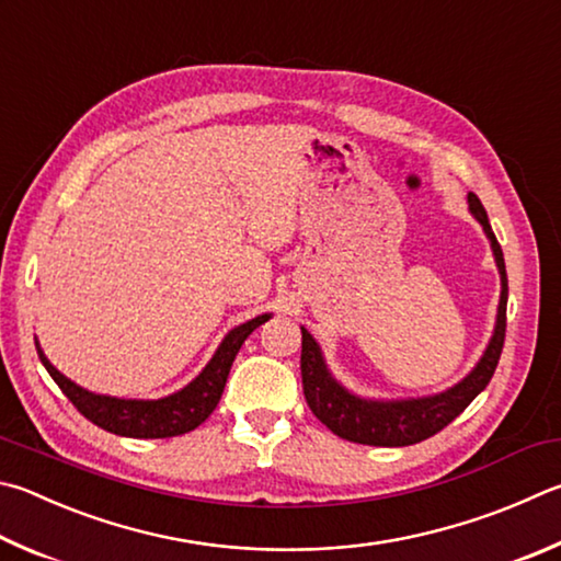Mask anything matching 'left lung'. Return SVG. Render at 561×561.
I'll return each mask as SVG.
<instances>
[{"label":"left lung","mask_w":561,"mask_h":561,"mask_svg":"<svg viewBox=\"0 0 561 561\" xmlns=\"http://www.w3.org/2000/svg\"><path fill=\"white\" fill-rule=\"evenodd\" d=\"M468 206L471 213L481 222L491 248L495 254L497 270H501V307H497V323L495 333L488 348L483 353L481 363L476 365L468 378H463L451 390L434 397H420V400H394V402H373L360 400V397L351 394L348 390L331 378L325 370L323 355L319 351V343L311 339L307 329H301V382H304V397L316 414L329 430L341 436L345 442L368 444V446H410L430 439L444 426H449L458 414H461L468 404H471L478 392L485 390L491 382L493 373L501 360L503 343H505V309H507V274H505V260L503 250L497 245L495 232L488 222L483 203L478 201L476 193H468Z\"/></svg>","instance_id":"obj_1"}]
</instances>
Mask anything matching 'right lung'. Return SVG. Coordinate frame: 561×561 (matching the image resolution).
Listing matches in <instances>:
<instances>
[{"label":"right lung","mask_w":561,"mask_h":561,"mask_svg":"<svg viewBox=\"0 0 561 561\" xmlns=\"http://www.w3.org/2000/svg\"><path fill=\"white\" fill-rule=\"evenodd\" d=\"M270 319V313L257 316L248 323L232 329L226 341L220 343V348L213 355L210 363L206 365L196 380L183 387L181 392H174L164 397V400H117V397L93 394L70 382L66 375H60L54 365L48 363L44 351L38 348V358L44 363L54 382L64 390V394L73 402L76 410L98 424L100 430L131 436V439H167V436H179L193 432L198 424H203L216 410L226 387L230 365L236 360L240 345L245 343L248 335L257 329L260 323Z\"/></svg>","instance_id":"right-lung-1"}]
</instances>
